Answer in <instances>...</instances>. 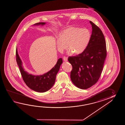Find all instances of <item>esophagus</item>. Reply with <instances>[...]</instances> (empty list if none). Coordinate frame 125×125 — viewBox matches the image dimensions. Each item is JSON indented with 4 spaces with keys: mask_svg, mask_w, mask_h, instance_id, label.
<instances>
[{
    "mask_svg": "<svg viewBox=\"0 0 125 125\" xmlns=\"http://www.w3.org/2000/svg\"><path fill=\"white\" fill-rule=\"evenodd\" d=\"M67 59H68V58L66 57H65L64 56V57H63V60L64 61H67Z\"/></svg>",
    "mask_w": 125,
    "mask_h": 125,
    "instance_id": "esophagus-1",
    "label": "esophagus"
}]
</instances>
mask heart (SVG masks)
<instances>
[{"label": "heart", "instance_id": "1", "mask_svg": "<svg viewBox=\"0 0 125 125\" xmlns=\"http://www.w3.org/2000/svg\"><path fill=\"white\" fill-rule=\"evenodd\" d=\"M91 34L89 29L71 27L63 30L60 37H57L56 45L60 52H63L67 46V53L79 54L83 53L87 47L90 41Z\"/></svg>", "mask_w": 125, "mask_h": 125}]
</instances>
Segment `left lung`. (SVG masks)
Instances as JSON below:
<instances>
[{"label":"left lung","instance_id":"1","mask_svg":"<svg viewBox=\"0 0 125 125\" xmlns=\"http://www.w3.org/2000/svg\"><path fill=\"white\" fill-rule=\"evenodd\" d=\"M92 26L90 41L83 53L69 57L72 64V82L78 88L86 89L98 81L107 55L106 42L101 30L90 21Z\"/></svg>","mask_w":125,"mask_h":125}]
</instances>
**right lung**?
Segmentation results:
<instances>
[{"label":"right lung","mask_w":125,"mask_h":125,"mask_svg":"<svg viewBox=\"0 0 125 125\" xmlns=\"http://www.w3.org/2000/svg\"><path fill=\"white\" fill-rule=\"evenodd\" d=\"M45 24V22H40L34 24V25H44ZM16 60L23 80L27 86L32 90L39 93L45 92L53 87L55 81L57 74L59 72L60 66L62 63V59L60 58L58 60L56 65L50 71L42 75H34L29 74V73L24 71L17 49Z\"/></svg>","instance_id":"add662e5"}]
</instances>
